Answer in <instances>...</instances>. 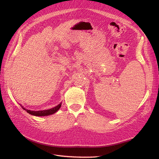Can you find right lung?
<instances>
[{
    "instance_id": "right-lung-1",
    "label": "right lung",
    "mask_w": 159,
    "mask_h": 159,
    "mask_svg": "<svg viewBox=\"0 0 159 159\" xmlns=\"http://www.w3.org/2000/svg\"><path fill=\"white\" fill-rule=\"evenodd\" d=\"M61 105V103H60V104H58L57 106L53 107L52 109H47V110H42V111H31V110H28V109H26L25 108H24L22 105H20V106L22 107V109L26 111V112L28 113L30 115H34V116H47V115H52L55 113L56 112H57V111L59 110V109L60 108Z\"/></svg>"
}]
</instances>
